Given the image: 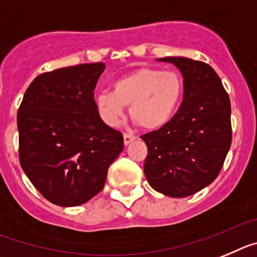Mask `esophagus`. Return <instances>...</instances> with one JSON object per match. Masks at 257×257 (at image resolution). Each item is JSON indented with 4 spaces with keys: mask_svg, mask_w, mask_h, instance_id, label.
<instances>
[{
    "mask_svg": "<svg viewBox=\"0 0 257 257\" xmlns=\"http://www.w3.org/2000/svg\"><path fill=\"white\" fill-rule=\"evenodd\" d=\"M136 140V136L129 135V133H124V145H129Z\"/></svg>",
    "mask_w": 257,
    "mask_h": 257,
    "instance_id": "esophagus-1",
    "label": "esophagus"
}]
</instances>
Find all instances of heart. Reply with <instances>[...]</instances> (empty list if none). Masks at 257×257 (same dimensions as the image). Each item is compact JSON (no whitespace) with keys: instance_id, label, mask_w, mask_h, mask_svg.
<instances>
[{"instance_id":"b5f03b06","label":"heart","mask_w":257,"mask_h":257,"mask_svg":"<svg viewBox=\"0 0 257 257\" xmlns=\"http://www.w3.org/2000/svg\"><path fill=\"white\" fill-rule=\"evenodd\" d=\"M182 97L184 81L177 72L142 67L113 81L112 91L98 93L94 101L106 125H117L129 106V115L138 125L156 131L173 117Z\"/></svg>"}]
</instances>
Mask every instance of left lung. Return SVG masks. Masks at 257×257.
<instances>
[{"mask_svg":"<svg viewBox=\"0 0 257 257\" xmlns=\"http://www.w3.org/2000/svg\"><path fill=\"white\" fill-rule=\"evenodd\" d=\"M175 64L184 77V101L166 125L141 136L147 146L144 172L156 191L193 195L215 181L231 145L230 99L215 70L184 57Z\"/></svg>","mask_w":257,"mask_h":257,"instance_id":"1","label":"left lung"}]
</instances>
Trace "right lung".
Instances as JSON below:
<instances>
[{"label":"right lung","instance_id":"add662e5","mask_svg":"<svg viewBox=\"0 0 257 257\" xmlns=\"http://www.w3.org/2000/svg\"><path fill=\"white\" fill-rule=\"evenodd\" d=\"M104 68L99 62L41 73L18 111L22 168L57 206H80L97 195L124 149L121 133L95 108L93 91Z\"/></svg>","mask_w":257,"mask_h":257}]
</instances>
